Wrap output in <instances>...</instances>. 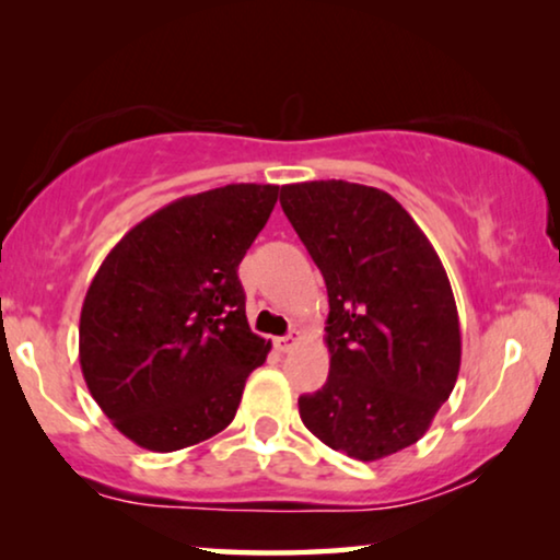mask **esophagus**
Wrapping results in <instances>:
<instances>
[{"label": "esophagus", "mask_w": 560, "mask_h": 560, "mask_svg": "<svg viewBox=\"0 0 560 560\" xmlns=\"http://www.w3.org/2000/svg\"><path fill=\"white\" fill-rule=\"evenodd\" d=\"M301 341V334L298 331H290L288 336H280V339H275V347H278L280 351H290L295 347V343Z\"/></svg>", "instance_id": "34e87169"}]
</instances>
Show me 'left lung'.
Here are the masks:
<instances>
[{"label": "left lung", "instance_id": "8db88e82", "mask_svg": "<svg viewBox=\"0 0 560 560\" xmlns=\"http://www.w3.org/2000/svg\"><path fill=\"white\" fill-rule=\"evenodd\" d=\"M280 206L328 290L326 385L298 397L328 448L377 462L412 446L448 400L462 331L433 244L385 190L347 180L280 188Z\"/></svg>", "mask_w": 560, "mask_h": 560}]
</instances>
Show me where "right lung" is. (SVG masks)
<instances>
[{
	"mask_svg": "<svg viewBox=\"0 0 560 560\" xmlns=\"http://www.w3.org/2000/svg\"><path fill=\"white\" fill-rule=\"evenodd\" d=\"M280 186L183 196L121 236L91 280L79 359L89 393L137 446L171 454L224 431L270 341L252 334L236 267Z\"/></svg>",
	"mask_w": 560,
	"mask_h": 560,
	"instance_id": "obj_1",
	"label": "right lung"
}]
</instances>
